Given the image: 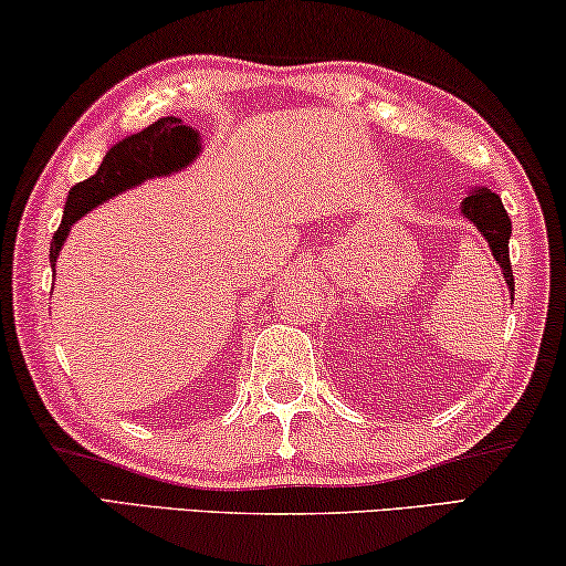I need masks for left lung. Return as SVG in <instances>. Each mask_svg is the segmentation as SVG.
<instances>
[{
    "mask_svg": "<svg viewBox=\"0 0 566 566\" xmlns=\"http://www.w3.org/2000/svg\"><path fill=\"white\" fill-rule=\"evenodd\" d=\"M461 218H467L472 226L480 230V235L488 241L492 256H495L497 266L503 269L507 292H511V305L515 294L513 282V269H511V218H507L503 200L495 192H490L488 187H474L469 189V195L461 200Z\"/></svg>",
    "mask_w": 566,
    "mask_h": 566,
    "instance_id": "left-lung-1",
    "label": "left lung"
}]
</instances>
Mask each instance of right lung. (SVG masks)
<instances>
[{
    "mask_svg": "<svg viewBox=\"0 0 566 566\" xmlns=\"http://www.w3.org/2000/svg\"><path fill=\"white\" fill-rule=\"evenodd\" d=\"M202 154V135L195 127L185 125L181 117H161V120L143 127L115 143L102 158L94 177L78 181L71 187L63 205L61 228L53 233L51 243V269H55L59 253L71 233V226L82 220L94 207L105 205L113 197L127 192V189L143 185L148 179L171 177L187 169Z\"/></svg>",
    "mask_w": 566,
    "mask_h": 566,
    "instance_id": "1",
    "label": "right lung"
}]
</instances>
